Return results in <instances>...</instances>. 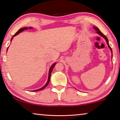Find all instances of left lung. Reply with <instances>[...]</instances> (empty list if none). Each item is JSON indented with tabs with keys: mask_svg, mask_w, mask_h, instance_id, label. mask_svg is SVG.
Segmentation results:
<instances>
[{
	"mask_svg": "<svg viewBox=\"0 0 120 120\" xmlns=\"http://www.w3.org/2000/svg\"><path fill=\"white\" fill-rule=\"evenodd\" d=\"M94 29H95V30L96 31V32H97V33H98V34H99L100 36H101V37H103V38L105 39L106 41V42H107V45H108V46H109V48L110 49V50H111V51L112 52V48H111V47L109 46V40H108V39H107V37H106V36H105V35L103 33H102V32H101V31L99 30V29H98V28H97V27L94 26Z\"/></svg>",
	"mask_w": 120,
	"mask_h": 120,
	"instance_id": "left-lung-1",
	"label": "left lung"
}]
</instances>
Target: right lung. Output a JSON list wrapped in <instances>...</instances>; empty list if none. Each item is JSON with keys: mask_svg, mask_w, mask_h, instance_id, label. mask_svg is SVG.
Segmentation results:
<instances>
[{"mask_svg": "<svg viewBox=\"0 0 120 120\" xmlns=\"http://www.w3.org/2000/svg\"><path fill=\"white\" fill-rule=\"evenodd\" d=\"M29 28L28 27H23V28H22V29H19V30L17 31V32L15 33V34L14 35V36L12 37V38H11V40H13V38H14V37H15V36H16V35H17V34H19V33H21L22 31H24V30H27V29H28ZM29 29H32V27H29ZM8 48H7V50H8ZM56 63H54L53 64L52 66H51V67H50V69H49V75H48V81H47V83H46V84H45V85L44 86V87H42V88H40V89H37V90H32V91H40V90H42V89H44V88H46L47 86V85H48V84H49V81H50V75H51V73H52V69H53V68H54V66H55V65H56Z\"/></svg>", "mask_w": 120, "mask_h": 120, "instance_id": "1", "label": "right lung"}]
</instances>
